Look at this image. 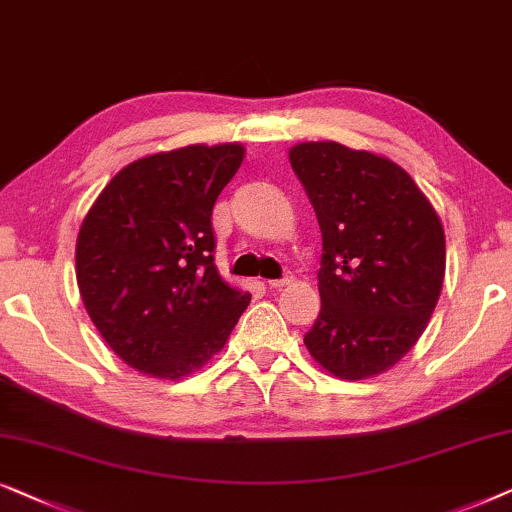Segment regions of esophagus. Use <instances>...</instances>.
Here are the masks:
<instances>
[{"label":"esophagus","mask_w":512,"mask_h":512,"mask_svg":"<svg viewBox=\"0 0 512 512\" xmlns=\"http://www.w3.org/2000/svg\"><path fill=\"white\" fill-rule=\"evenodd\" d=\"M292 281H295V278H292L290 271H285L283 278H274V281H267V285H269V288H274V290H281V288H288Z\"/></svg>","instance_id":"obj_1"}]
</instances>
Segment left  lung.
<instances>
[{"label": "left lung", "instance_id": "left-lung-1", "mask_svg": "<svg viewBox=\"0 0 512 512\" xmlns=\"http://www.w3.org/2000/svg\"><path fill=\"white\" fill-rule=\"evenodd\" d=\"M290 166L323 234L320 313L304 344L339 379H367L417 344L445 278V231L414 180L384 156L302 142Z\"/></svg>", "mask_w": 512, "mask_h": 512}]
</instances>
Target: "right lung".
<instances>
[{
  "mask_svg": "<svg viewBox=\"0 0 512 512\" xmlns=\"http://www.w3.org/2000/svg\"><path fill=\"white\" fill-rule=\"evenodd\" d=\"M243 147L189 145L119 170L77 238L88 316L126 365L180 379L208 363L248 309L215 267L213 206Z\"/></svg>",
  "mask_w": 512,
  "mask_h": 512,
  "instance_id": "add662e5",
  "label": "right lung"
}]
</instances>
